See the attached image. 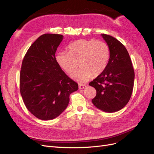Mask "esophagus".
<instances>
[{
  "label": "esophagus",
  "instance_id": "34e87169",
  "mask_svg": "<svg viewBox=\"0 0 154 154\" xmlns=\"http://www.w3.org/2000/svg\"><path fill=\"white\" fill-rule=\"evenodd\" d=\"M87 87V85L80 84V85H79V89H83V88H85Z\"/></svg>",
  "mask_w": 154,
  "mask_h": 154
}]
</instances>
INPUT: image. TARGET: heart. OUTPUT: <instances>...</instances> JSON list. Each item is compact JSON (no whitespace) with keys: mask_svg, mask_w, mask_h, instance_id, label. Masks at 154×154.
I'll return each instance as SVG.
<instances>
[{"mask_svg":"<svg viewBox=\"0 0 154 154\" xmlns=\"http://www.w3.org/2000/svg\"><path fill=\"white\" fill-rule=\"evenodd\" d=\"M69 52H60L56 59L59 66L78 82L89 80L104 71L109 60V49L104 42L94 40H79L69 45Z\"/></svg>","mask_w":154,"mask_h":154,"instance_id":"heart-1","label":"heart"}]
</instances>
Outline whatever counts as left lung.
<instances>
[{"label": "left lung", "instance_id": "1", "mask_svg": "<svg viewBox=\"0 0 154 154\" xmlns=\"http://www.w3.org/2000/svg\"><path fill=\"white\" fill-rule=\"evenodd\" d=\"M109 46L110 58L104 71L89 83L96 90L94 105L106 112H114L128 103L134 87V71L125 46L113 36L101 34Z\"/></svg>", "mask_w": 154, "mask_h": 154}]
</instances>
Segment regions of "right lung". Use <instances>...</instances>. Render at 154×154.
<instances>
[{"label": "right lung", "instance_id": "obj_1", "mask_svg": "<svg viewBox=\"0 0 154 154\" xmlns=\"http://www.w3.org/2000/svg\"><path fill=\"white\" fill-rule=\"evenodd\" d=\"M58 34L41 35L27 50L20 74V91L30 112L42 120L58 117L67 108L78 85L58 65L55 53L63 40Z\"/></svg>", "mask_w": 154, "mask_h": 154}]
</instances>
